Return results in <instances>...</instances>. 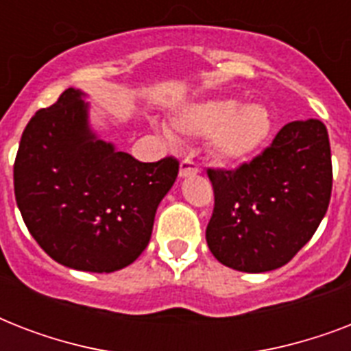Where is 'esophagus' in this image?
Instances as JSON below:
<instances>
[{
  "instance_id": "1",
  "label": "esophagus",
  "mask_w": 351,
  "mask_h": 351,
  "mask_svg": "<svg viewBox=\"0 0 351 351\" xmlns=\"http://www.w3.org/2000/svg\"><path fill=\"white\" fill-rule=\"evenodd\" d=\"M198 171L200 169H198V165L195 164V162H191V160H182L178 176H180V178H189V176L198 175Z\"/></svg>"
}]
</instances>
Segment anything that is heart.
<instances>
[{
  "mask_svg": "<svg viewBox=\"0 0 351 351\" xmlns=\"http://www.w3.org/2000/svg\"><path fill=\"white\" fill-rule=\"evenodd\" d=\"M173 127L178 134L208 136L209 153L224 165L251 160L271 136L273 118L264 104L237 98L191 101L175 112Z\"/></svg>",
  "mask_w": 351,
  "mask_h": 351,
  "instance_id": "obj_1",
  "label": "heart"
}]
</instances>
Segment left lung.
<instances>
[{"instance_id":"left-lung-1","label":"left lung","mask_w":351,"mask_h":351,"mask_svg":"<svg viewBox=\"0 0 351 351\" xmlns=\"http://www.w3.org/2000/svg\"><path fill=\"white\" fill-rule=\"evenodd\" d=\"M215 209L206 230L224 266L266 273L288 264L313 237L332 197V151L326 125L289 121L251 164L208 171Z\"/></svg>"}]
</instances>
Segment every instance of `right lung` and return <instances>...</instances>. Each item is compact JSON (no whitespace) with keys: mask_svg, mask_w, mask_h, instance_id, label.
Wrapping results in <instances>:
<instances>
[{"mask_svg":"<svg viewBox=\"0 0 351 351\" xmlns=\"http://www.w3.org/2000/svg\"><path fill=\"white\" fill-rule=\"evenodd\" d=\"M84 90L69 87L30 118L14 164L27 230L47 255L78 271L112 273L142 255L178 162L143 164L90 125Z\"/></svg>","mask_w":351,"mask_h":351,"instance_id":"obj_1","label":"right lung"}]
</instances>
